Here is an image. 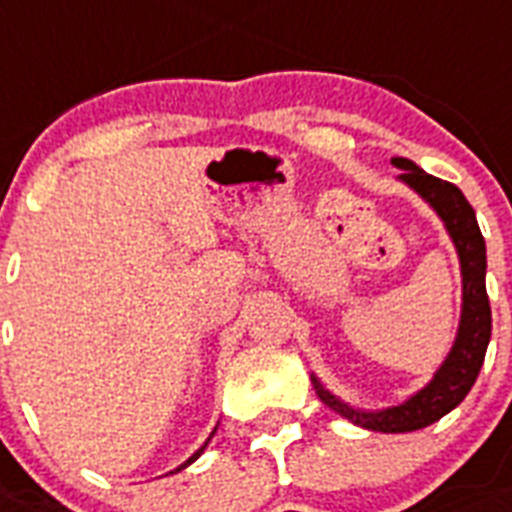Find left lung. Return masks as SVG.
<instances>
[{
    "mask_svg": "<svg viewBox=\"0 0 512 512\" xmlns=\"http://www.w3.org/2000/svg\"><path fill=\"white\" fill-rule=\"evenodd\" d=\"M392 165L402 170L400 181H405L434 207L452 244L458 249L460 273H463V313H460L458 336L434 378L402 405L376 410V413L355 410L339 397H334L328 389H323L315 376L313 384L318 397L355 426L384 431V434H405V431L426 429L436 423L442 415L455 410L465 400V394L471 392L481 365H484L486 344L492 336V307L486 297V244L479 223H476V213L463 197V191L450 181L429 176L426 170H421L413 160H405V157H394Z\"/></svg>",
    "mask_w": 512,
    "mask_h": 512,
    "instance_id": "1",
    "label": "left lung"
}]
</instances>
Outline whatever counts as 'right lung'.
<instances>
[{"label":"right lung","instance_id":"1","mask_svg":"<svg viewBox=\"0 0 512 512\" xmlns=\"http://www.w3.org/2000/svg\"><path fill=\"white\" fill-rule=\"evenodd\" d=\"M213 434H215V431H213ZM213 434H210V439H213ZM210 439H207V442H210ZM207 442H205V444H202V447H199V450H197V452H194V455H191V458H189V460H186V463H184V465H181V468H186V465H189V463H194V460H197V458H199V455H202V452H205ZM181 468H178V471H181Z\"/></svg>","mask_w":512,"mask_h":512}]
</instances>
